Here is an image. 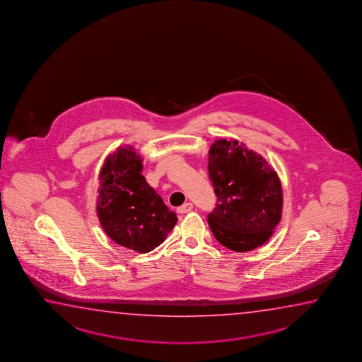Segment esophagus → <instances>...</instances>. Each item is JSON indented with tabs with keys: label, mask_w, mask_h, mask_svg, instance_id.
<instances>
[{
	"label": "esophagus",
	"mask_w": 362,
	"mask_h": 362,
	"mask_svg": "<svg viewBox=\"0 0 362 362\" xmlns=\"http://www.w3.org/2000/svg\"><path fill=\"white\" fill-rule=\"evenodd\" d=\"M192 209H193V204H192V203H185L183 206H179L177 211L180 213V214H183V213H188V211H192Z\"/></svg>",
	"instance_id": "1"
}]
</instances>
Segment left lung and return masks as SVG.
<instances>
[{"mask_svg":"<svg viewBox=\"0 0 362 362\" xmlns=\"http://www.w3.org/2000/svg\"><path fill=\"white\" fill-rule=\"evenodd\" d=\"M208 173L218 198L216 209L208 214L216 240L234 252L264 245L282 217L277 173L243 143L227 139L211 144Z\"/></svg>","mask_w":362,"mask_h":362,"instance_id":"obj_1","label":"left lung"}]
</instances>
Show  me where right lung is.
Returning a JSON list of instances; mask_svg holds the SVG:
<instances>
[{
	"label": "right lung",
	"mask_w": 362,
	"mask_h": 362,
	"mask_svg": "<svg viewBox=\"0 0 362 362\" xmlns=\"http://www.w3.org/2000/svg\"><path fill=\"white\" fill-rule=\"evenodd\" d=\"M143 159L132 146L117 148L101 168L96 213L117 245L148 253L163 243L177 224L156 190L141 175Z\"/></svg>",
	"instance_id": "right-lung-1"
}]
</instances>
